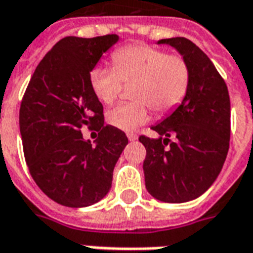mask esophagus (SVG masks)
<instances>
[{"instance_id":"esophagus-1","label":"esophagus","mask_w":253,"mask_h":253,"mask_svg":"<svg viewBox=\"0 0 253 253\" xmlns=\"http://www.w3.org/2000/svg\"><path fill=\"white\" fill-rule=\"evenodd\" d=\"M127 138H128V141H131V142H134V141H137L138 139L137 134H134V132H127Z\"/></svg>"}]
</instances>
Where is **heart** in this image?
I'll use <instances>...</instances> for the list:
<instances>
[{"mask_svg":"<svg viewBox=\"0 0 253 253\" xmlns=\"http://www.w3.org/2000/svg\"><path fill=\"white\" fill-rule=\"evenodd\" d=\"M114 67L97 66L89 73L94 96L103 104H112L122 92L123 83H134L131 97L107 114L116 128L137 130L150 118L149 107L167 114L180 104L190 85V67L180 55H168L164 50L146 44H134L112 54Z\"/></svg>","mask_w":253,"mask_h":253,"instance_id":"1","label":"heart"}]
</instances>
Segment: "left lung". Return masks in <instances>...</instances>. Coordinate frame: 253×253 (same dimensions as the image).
<instances>
[{"instance_id": "obj_1", "label": "left lung", "mask_w": 253, "mask_h": 253, "mask_svg": "<svg viewBox=\"0 0 253 253\" xmlns=\"http://www.w3.org/2000/svg\"><path fill=\"white\" fill-rule=\"evenodd\" d=\"M157 44L173 47L186 59L190 85L181 104L152 127L159 138L139 137L146 149L145 186L159 201L183 203L205 194L222 169L230 139V99L223 78L192 42L170 38ZM170 135L175 143L169 142Z\"/></svg>"}]
</instances>
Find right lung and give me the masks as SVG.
I'll use <instances>...</instances> for the list:
<instances>
[{
    "instance_id": "obj_1",
    "label": "right lung",
    "mask_w": 253,
    "mask_h": 253,
    "mask_svg": "<svg viewBox=\"0 0 253 253\" xmlns=\"http://www.w3.org/2000/svg\"><path fill=\"white\" fill-rule=\"evenodd\" d=\"M118 35L63 38L35 69L20 107V132L28 169L50 199L67 207H86L101 201L126 134L104 125L103 104L94 96L89 73ZM89 126L99 137L84 140Z\"/></svg>"
}]
</instances>
